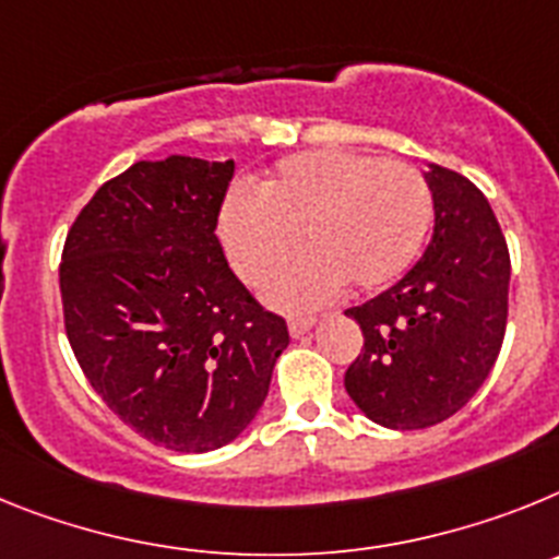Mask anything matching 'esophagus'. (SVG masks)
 Segmentation results:
<instances>
[{
	"mask_svg": "<svg viewBox=\"0 0 559 559\" xmlns=\"http://www.w3.org/2000/svg\"><path fill=\"white\" fill-rule=\"evenodd\" d=\"M312 326L314 318H289V334H293V337H304Z\"/></svg>",
	"mask_w": 559,
	"mask_h": 559,
	"instance_id": "esophagus-1",
	"label": "esophagus"
}]
</instances>
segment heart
Returning <instances> with one entry per match:
<instances>
[{"mask_svg":"<svg viewBox=\"0 0 559 559\" xmlns=\"http://www.w3.org/2000/svg\"><path fill=\"white\" fill-rule=\"evenodd\" d=\"M433 222V193L421 171L400 159L346 148L286 157L261 197L236 191L222 211V241L236 273L261 284L298 250L264 295L289 312H309L343 293L400 278L419 255Z\"/></svg>","mask_w":559,"mask_h":559,"instance_id":"b5f03b06","label":"heart"}]
</instances>
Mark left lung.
<instances>
[{
	"mask_svg": "<svg viewBox=\"0 0 559 559\" xmlns=\"http://www.w3.org/2000/svg\"><path fill=\"white\" fill-rule=\"evenodd\" d=\"M436 227L400 284L346 309L362 348L346 391L382 427L421 430L459 414L492 371L509 312V247L487 197L430 165Z\"/></svg>",
	"mask_w": 559,
	"mask_h": 559,
	"instance_id": "obj_1",
	"label": "left lung"
}]
</instances>
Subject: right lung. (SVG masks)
<instances>
[{
  "instance_id": "1",
  "label": "right lung",
  "mask_w": 559,
  "mask_h": 559,
  "mask_svg": "<svg viewBox=\"0 0 559 559\" xmlns=\"http://www.w3.org/2000/svg\"><path fill=\"white\" fill-rule=\"evenodd\" d=\"M233 159L134 163L67 233L58 284L75 360L143 439L177 453L225 448L264 405L281 314L252 298L216 239Z\"/></svg>"
}]
</instances>
